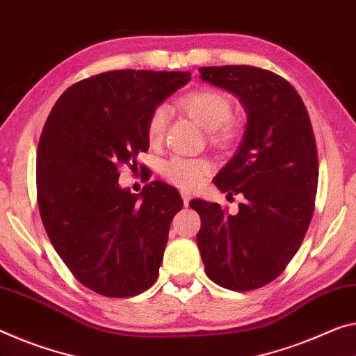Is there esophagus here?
<instances>
[{"mask_svg": "<svg viewBox=\"0 0 356 356\" xmlns=\"http://www.w3.org/2000/svg\"><path fill=\"white\" fill-rule=\"evenodd\" d=\"M181 197H183V204H184V207H188L189 202H191V194L188 193V191H181Z\"/></svg>", "mask_w": 356, "mask_h": 356, "instance_id": "1", "label": "esophagus"}]
</instances>
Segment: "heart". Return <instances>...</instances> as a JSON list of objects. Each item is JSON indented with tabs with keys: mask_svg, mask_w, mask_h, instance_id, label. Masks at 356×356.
<instances>
[{
	"mask_svg": "<svg viewBox=\"0 0 356 356\" xmlns=\"http://www.w3.org/2000/svg\"><path fill=\"white\" fill-rule=\"evenodd\" d=\"M186 113L194 121L209 130L211 143L216 146L231 145L237 136V125L232 121V103L220 92L202 89L189 92L179 100ZM168 121L165 106L152 109L146 122V136L151 145H159L163 140ZM211 172V163L204 157H183L173 156L163 161L161 173L165 181L183 189H194Z\"/></svg>",
	"mask_w": 356,
	"mask_h": 356,
	"instance_id": "b5f03b06",
	"label": "heart"
}]
</instances>
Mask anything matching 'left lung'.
<instances>
[{
	"label": "left lung",
	"instance_id": "left-lung-1",
	"mask_svg": "<svg viewBox=\"0 0 356 356\" xmlns=\"http://www.w3.org/2000/svg\"><path fill=\"white\" fill-rule=\"evenodd\" d=\"M205 83L231 92L247 109L237 154L213 179L229 197L240 194L237 215L195 199L202 261L210 280L232 291L267 285L298 253L315 210L318 154L307 109L294 87L250 65L202 67Z\"/></svg>",
	"mask_w": 356,
	"mask_h": 356
}]
</instances>
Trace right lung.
<instances>
[{
	"mask_svg": "<svg viewBox=\"0 0 356 356\" xmlns=\"http://www.w3.org/2000/svg\"><path fill=\"white\" fill-rule=\"evenodd\" d=\"M191 79L183 71L114 70L68 87L42 129L38 207L70 272L106 298H132L159 275L178 191L162 181L132 194L119 170H136L152 109ZM141 172V167H140Z\"/></svg>",
	"mask_w": 356,
	"mask_h": 356,
	"instance_id": "right-lung-1",
	"label": "right lung"
}]
</instances>
